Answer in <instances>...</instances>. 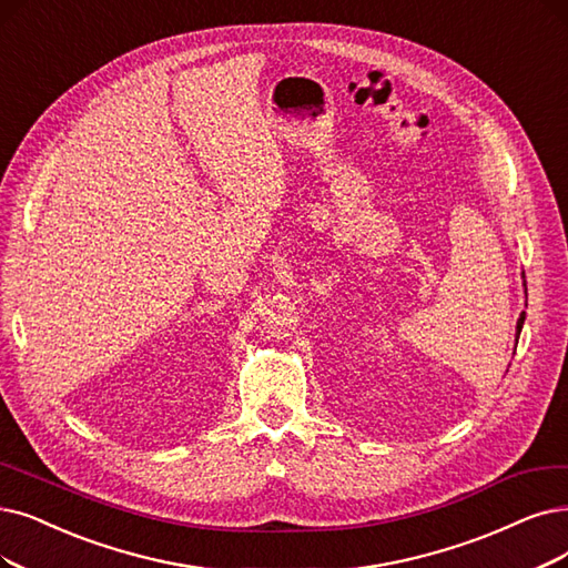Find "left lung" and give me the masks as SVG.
<instances>
[{
  "label": "left lung",
  "instance_id": "8db88e82",
  "mask_svg": "<svg viewBox=\"0 0 568 568\" xmlns=\"http://www.w3.org/2000/svg\"><path fill=\"white\" fill-rule=\"evenodd\" d=\"M521 324H525V314H521L519 322H517V335H519V331H521Z\"/></svg>",
  "mask_w": 568,
  "mask_h": 568
}]
</instances>
